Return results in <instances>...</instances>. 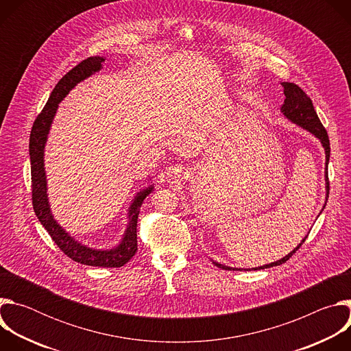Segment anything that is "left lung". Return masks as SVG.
<instances>
[{
  "mask_svg": "<svg viewBox=\"0 0 351 351\" xmlns=\"http://www.w3.org/2000/svg\"><path fill=\"white\" fill-rule=\"evenodd\" d=\"M283 86V93H285V103L282 106V112L283 115L290 119L291 122L297 123L298 126H302L304 129H307L308 132H311L315 137H318L325 148V154H326V180L328 179V162H329V156H330V144H329V137H328V132L326 129L324 128V125L321 123L315 110H314V106H313V101L311 98L306 94V91L298 87L297 84L294 83H289V82H283L282 83ZM326 190H328V194H329V182H326ZM326 194V197H328ZM308 237V234L303 239V241L300 243L293 252H290L286 257H283L282 260L276 261V263H271V264H267V265H263V267H258V268H253L254 271L257 269H265V268H271V267H276V265H280L283 263H286L297 250L302 247V244L306 241V239ZM214 265H217L218 268H222V269H226V271H236V268H230V267H226V265H222V264H218L215 261H213ZM241 271V269H239Z\"/></svg>",
  "mask_w": 351,
  "mask_h": 351,
  "instance_id": "8db88e82",
  "label": "left lung"
}]
</instances>
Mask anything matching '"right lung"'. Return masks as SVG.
Masks as SVG:
<instances>
[{"label":"right lung","mask_w":351,"mask_h":351,"mask_svg":"<svg viewBox=\"0 0 351 351\" xmlns=\"http://www.w3.org/2000/svg\"><path fill=\"white\" fill-rule=\"evenodd\" d=\"M106 60L103 57H88L72 68L56 86L49 95L43 111L37 115L29 138V154H30V169H32V203L36 217L44 226V229L51 236L54 243L60 247L61 252L71 260L90 267L103 268H119L123 267L137 252V217L144 198L152 193L153 186L137 194L129 210V225L122 243L114 250L98 252L86 245H82L72 239L53 218L49 211L47 198V183L44 172V145L47 134L51 126L53 118L57 112L61 99L75 87L76 83L88 77L91 73L101 69V64Z\"/></svg>","instance_id":"obj_1"}]
</instances>
